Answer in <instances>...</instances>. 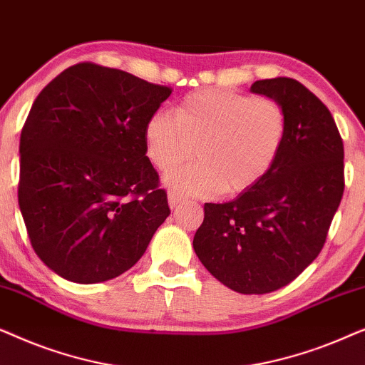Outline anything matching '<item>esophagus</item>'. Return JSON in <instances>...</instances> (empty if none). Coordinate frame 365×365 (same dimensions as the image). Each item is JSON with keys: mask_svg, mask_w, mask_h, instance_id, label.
I'll list each match as a JSON object with an SVG mask.
<instances>
[{"mask_svg": "<svg viewBox=\"0 0 365 365\" xmlns=\"http://www.w3.org/2000/svg\"><path fill=\"white\" fill-rule=\"evenodd\" d=\"M168 201H169V207L174 209L184 201V196H182V194H179L178 191H169L168 192Z\"/></svg>", "mask_w": 365, "mask_h": 365, "instance_id": "1", "label": "esophagus"}]
</instances>
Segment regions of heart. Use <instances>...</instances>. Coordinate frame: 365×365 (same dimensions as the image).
Wrapping results in <instances>:
<instances>
[{
  "instance_id": "obj_1",
  "label": "heart",
  "mask_w": 365,
  "mask_h": 365,
  "mask_svg": "<svg viewBox=\"0 0 365 365\" xmlns=\"http://www.w3.org/2000/svg\"><path fill=\"white\" fill-rule=\"evenodd\" d=\"M287 136V114L276 99L204 89L187 94L173 116L158 111L144 126L148 158L169 171L166 184L189 194H239L276 164Z\"/></svg>"
}]
</instances>
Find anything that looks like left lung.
<instances>
[{
	"label": "left lung",
	"mask_w": 365,
	"mask_h": 365,
	"mask_svg": "<svg viewBox=\"0 0 365 365\" xmlns=\"http://www.w3.org/2000/svg\"><path fill=\"white\" fill-rule=\"evenodd\" d=\"M251 91L284 108L286 143L252 187L204 204L192 247L224 286L267 294L292 282L324 247L344 194V144L326 104L296 79H261Z\"/></svg>",
	"instance_id": "left-lung-1"
}]
</instances>
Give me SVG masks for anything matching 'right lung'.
Here are the masks:
<instances>
[{
	"label": "right lung",
	"mask_w": 365,
	"mask_h": 365,
	"mask_svg": "<svg viewBox=\"0 0 365 365\" xmlns=\"http://www.w3.org/2000/svg\"><path fill=\"white\" fill-rule=\"evenodd\" d=\"M171 88L79 63L34 99L19 139L18 202L31 246L71 282L136 264L171 214L144 126Z\"/></svg>",
	"instance_id": "add662e5"
}]
</instances>
